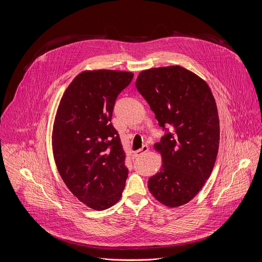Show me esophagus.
Here are the masks:
<instances>
[{
  "label": "esophagus",
  "mask_w": 262,
  "mask_h": 262,
  "mask_svg": "<svg viewBox=\"0 0 262 262\" xmlns=\"http://www.w3.org/2000/svg\"><path fill=\"white\" fill-rule=\"evenodd\" d=\"M148 150H149L148 145H143V147H142V148H140L139 150L135 151L134 153H135V155H136V156H142V155H143V154H145Z\"/></svg>",
  "instance_id": "34e87169"
}]
</instances>
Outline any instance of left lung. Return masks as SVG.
Here are the masks:
<instances>
[{"instance_id":"obj_1","label":"left lung","mask_w":262,"mask_h":262,"mask_svg":"<svg viewBox=\"0 0 262 262\" xmlns=\"http://www.w3.org/2000/svg\"><path fill=\"white\" fill-rule=\"evenodd\" d=\"M136 86L165 130L154 145L162 166L149 179V191L166 207L185 205L209 179L218 153L220 127L213 94L202 78L180 66L142 71Z\"/></svg>"}]
</instances>
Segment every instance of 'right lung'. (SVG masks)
Wrapping results in <instances>:
<instances>
[{
	"instance_id": "right-lung-1",
	"label": "right lung",
	"mask_w": 262,
	"mask_h": 262,
	"mask_svg": "<svg viewBox=\"0 0 262 262\" xmlns=\"http://www.w3.org/2000/svg\"><path fill=\"white\" fill-rule=\"evenodd\" d=\"M133 78L130 72H82L57 108L52 149L58 172L70 191L97 211L115 205L125 186L126 155L111 119L118 95Z\"/></svg>"
}]
</instances>
